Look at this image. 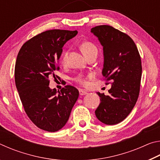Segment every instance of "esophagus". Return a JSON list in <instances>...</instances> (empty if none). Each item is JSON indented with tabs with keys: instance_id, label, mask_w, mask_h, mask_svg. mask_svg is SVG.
<instances>
[{
	"instance_id": "1",
	"label": "esophagus",
	"mask_w": 160,
	"mask_h": 160,
	"mask_svg": "<svg viewBox=\"0 0 160 160\" xmlns=\"http://www.w3.org/2000/svg\"><path fill=\"white\" fill-rule=\"evenodd\" d=\"M79 92H80V95L81 96H83V95H85L87 94V92L85 90H82V89H80L79 90Z\"/></svg>"
}]
</instances>
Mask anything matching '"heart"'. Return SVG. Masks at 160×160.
<instances>
[{"instance_id":"b5f03b06","label":"heart","mask_w":160,"mask_h":160,"mask_svg":"<svg viewBox=\"0 0 160 160\" xmlns=\"http://www.w3.org/2000/svg\"><path fill=\"white\" fill-rule=\"evenodd\" d=\"M80 49L85 56L88 55V54L94 53V52L97 53V47L94 46V44H92V43L89 42H85L82 43V44L80 46ZM67 56H68V51H65L63 53V55H62V57H61V63H66ZM75 80L76 82L81 84V85H86V83H87L86 78L84 77L82 75H78V76L75 78Z\"/></svg>"}]
</instances>
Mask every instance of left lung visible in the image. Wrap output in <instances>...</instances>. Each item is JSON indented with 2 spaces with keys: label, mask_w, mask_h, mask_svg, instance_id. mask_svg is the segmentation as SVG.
I'll return each instance as SVG.
<instances>
[{
  "label": "left lung",
  "mask_w": 160,
  "mask_h": 160,
  "mask_svg": "<svg viewBox=\"0 0 160 160\" xmlns=\"http://www.w3.org/2000/svg\"><path fill=\"white\" fill-rule=\"evenodd\" d=\"M103 47L102 75L111 81L109 95L97 92L101 102L95 110L98 120L107 125L123 121L139 95L141 59L136 45L128 35L109 25L91 29Z\"/></svg>",
  "instance_id": "8db88e82"
}]
</instances>
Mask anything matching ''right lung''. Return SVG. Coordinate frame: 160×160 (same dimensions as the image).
Returning <instances> with one entry per match:
<instances>
[{
  "label": "right lung",
  "instance_id": "obj_1",
  "mask_svg": "<svg viewBox=\"0 0 160 160\" xmlns=\"http://www.w3.org/2000/svg\"><path fill=\"white\" fill-rule=\"evenodd\" d=\"M77 34V30L44 32L25 42L18 54L15 81L19 96L30 120L44 131L56 132L64 127L79 96L72 86L60 92L48 86V79L56 78L59 70L62 48Z\"/></svg>",
  "mask_w": 160,
  "mask_h": 160
}]
</instances>
